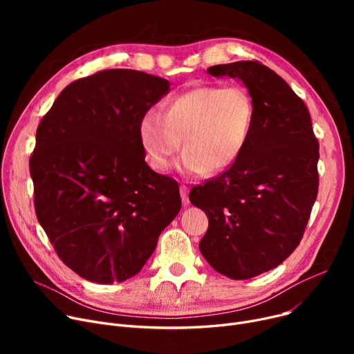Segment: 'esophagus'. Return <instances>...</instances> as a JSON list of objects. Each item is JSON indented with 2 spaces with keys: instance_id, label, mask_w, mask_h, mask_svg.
Listing matches in <instances>:
<instances>
[{
  "instance_id": "obj_1",
  "label": "esophagus",
  "mask_w": 354,
  "mask_h": 354,
  "mask_svg": "<svg viewBox=\"0 0 354 354\" xmlns=\"http://www.w3.org/2000/svg\"><path fill=\"white\" fill-rule=\"evenodd\" d=\"M179 192H180V198H182V203L183 207L189 205V198H188V188L185 185H180L179 187Z\"/></svg>"
}]
</instances>
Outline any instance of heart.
I'll return each instance as SVG.
<instances>
[{"label": "heart", "mask_w": 354, "mask_h": 354, "mask_svg": "<svg viewBox=\"0 0 354 354\" xmlns=\"http://www.w3.org/2000/svg\"><path fill=\"white\" fill-rule=\"evenodd\" d=\"M252 123L254 102L244 87L207 86L171 97L165 113L145 111L139 135L153 169H169L182 139V172L211 175L228 169L244 152Z\"/></svg>", "instance_id": "heart-1"}]
</instances>
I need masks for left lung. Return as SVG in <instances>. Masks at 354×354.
Wrapping results in <instances>:
<instances>
[{
	"label": "left lung",
	"mask_w": 354,
	"mask_h": 354,
	"mask_svg": "<svg viewBox=\"0 0 354 354\" xmlns=\"http://www.w3.org/2000/svg\"><path fill=\"white\" fill-rule=\"evenodd\" d=\"M208 73L244 83L254 123L230 169L189 194L209 221L199 250L216 272L248 280L300 244L319 191V142L304 102L267 66L235 62Z\"/></svg>",
	"instance_id": "left-lung-1"
}]
</instances>
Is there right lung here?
<instances>
[{"instance_id": "1", "label": "right lung", "mask_w": 354, "mask_h": 354, "mask_svg": "<svg viewBox=\"0 0 354 354\" xmlns=\"http://www.w3.org/2000/svg\"><path fill=\"white\" fill-rule=\"evenodd\" d=\"M171 83L113 68L68 84L30 159L34 207L62 261L84 280L126 281L180 211L178 182L145 162L139 123Z\"/></svg>"}]
</instances>
